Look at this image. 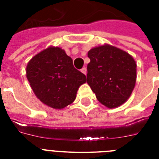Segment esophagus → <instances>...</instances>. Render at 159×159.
<instances>
[{"instance_id": "1", "label": "esophagus", "mask_w": 159, "mask_h": 159, "mask_svg": "<svg viewBox=\"0 0 159 159\" xmlns=\"http://www.w3.org/2000/svg\"><path fill=\"white\" fill-rule=\"evenodd\" d=\"M81 72H82V73H83V74H85V75H87V68H86V67H82V69H81Z\"/></svg>"}]
</instances>
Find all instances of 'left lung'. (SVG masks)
Returning a JSON list of instances; mask_svg holds the SVG:
<instances>
[{"instance_id": "8db88e82", "label": "left lung", "mask_w": 159, "mask_h": 159, "mask_svg": "<svg viewBox=\"0 0 159 159\" xmlns=\"http://www.w3.org/2000/svg\"><path fill=\"white\" fill-rule=\"evenodd\" d=\"M87 56V83L97 100L110 109L129 99L136 82V62L131 55L114 46L92 48Z\"/></svg>"}]
</instances>
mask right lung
I'll use <instances>...</instances> for the list:
<instances>
[{"mask_svg":"<svg viewBox=\"0 0 159 159\" xmlns=\"http://www.w3.org/2000/svg\"><path fill=\"white\" fill-rule=\"evenodd\" d=\"M26 77L41 102L53 109L72 104L81 85L87 82L83 73L73 67L72 59L59 47H48L28 62Z\"/></svg>","mask_w":159,"mask_h":159,"instance_id":"obj_1","label":"right lung"}]
</instances>
